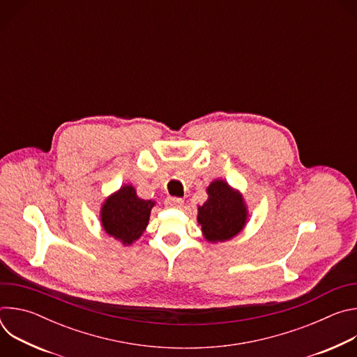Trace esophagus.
<instances>
[{
    "label": "esophagus",
    "mask_w": 357,
    "mask_h": 357,
    "mask_svg": "<svg viewBox=\"0 0 357 357\" xmlns=\"http://www.w3.org/2000/svg\"><path fill=\"white\" fill-rule=\"evenodd\" d=\"M165 206L167 208H175V209H179V208H182V205H183V200L181 199V197H167L165 199Z\"/></svg>",
    "instance_id": "esophagus-1"
}]
</instances>
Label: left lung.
Wrapping results in <instances>:
<instances>
[{"mask_svg": "<svg viewBox=\"0 0 357 357\" xmlns=\"http://www.w3.org/2000/svg\"><path fill=\"white\" fill-rule=\"evenodd\" d=\"M208 200L197 206V223L209 243L236 237L245 226L248 211L243 195L223 179H215L206 189Z\"/></svg>", "mask_w": 357, "mask_h": 357, "instance_id": "obj_1", "label": "left lung"}]
</instances>
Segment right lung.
<instances>
[{
    "label": "right lung",
    "instance_id": "right-lung-1",
    "mask_svg": "<svg viewBox=\"0 0 357 357\" xmlns=\"http://www.w3.org/2000/svg\"><path fill=\"white\" fill-rule=\"evenodd\" d=\"M154 205V200L138 197L135 188L126 183L101 205V227L123 245H130L144 233Z\"/></svg>",
    "mask_w": 357,
    "mask_h": 357
}]
</instances>
